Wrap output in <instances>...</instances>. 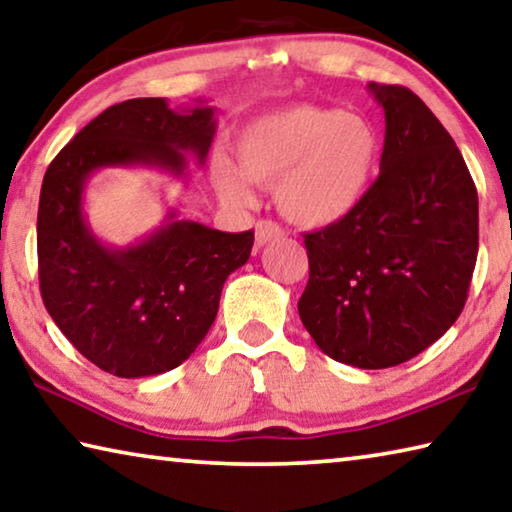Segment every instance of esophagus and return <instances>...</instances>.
Wrapping results in <instances>:
<instances>
[{
    "mask_svg": "<svg viewBox=\"0 0 512 512\" xmlns=\"http://www.w3.org/2000/svg\"><path fill=\"white\" fill-rule=\"evenodd\" d=\"M279 238H283V229L279 224H274L270 220L256 224V247L258 249L270 245V242L279 240Z\"/></svg>",
    "mask_w": 512,
    "mask_h": 512,
    "instance_id": "obj_1",
    "label": "esophagus"
}]
</instances>
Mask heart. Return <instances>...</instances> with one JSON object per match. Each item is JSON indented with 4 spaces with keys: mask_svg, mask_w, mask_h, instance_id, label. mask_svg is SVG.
<instances>
[{
    "mask_svg": "<svg viewBox=\"0 0 512 512\" xmlns=\"http://www.w3.org/2000/svg\"><path fill=\"white\" fill-rule=\"evenodd\" d=\"M381 138L365 117L333 106H292L247 124L236 161L217 156L213 183L231 204L251 201L249 183L274 186V204L299 226L345 220L370 192Z\"/></svg>",
    "mask_w": 512,
    "mask_h": 512,
    "instance_id": "b5f03b06",
    "label": "heart"
}]
</instances>
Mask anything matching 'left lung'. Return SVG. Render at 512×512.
<instances>
[{
    "label": "left lung",
    "instance_id": "left-lung-1",
    "mask_svg": "<svg viewBox=\"0 0 512 512\" xmlns=\"http://www.w3.org/2000/svg\"><path fill=\"white\" fill-rule=\"evenodd\" d=\"M385 113L381 174L354 213L308 233L299 317L326 356L406 363L463 311L479 254V195L454 138L415 92L370 83Z\"/></svg>",
    "mask_w": 512,
    "mask_h": 512
}]
</instances>
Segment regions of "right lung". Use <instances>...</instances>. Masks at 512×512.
Segmentation results:
<instances>
[{
    "instance_id": "right-lung-1",
    "label": "right lung",
    "mask_w": 512,
    "mask_h": 512,
    "mask_svg": "<svg viewBox=\"0 0 512 512\" xmlns=\"http://www.w3.org/2000/svg\"><path fill=\"white\" fill-rule=\"evenodd\" d=\"M217 131L204 99L174 111L163 97L127 99L86 124L47 167L38 206V274L47 313L104 372L140 379L170 372L206 338L226 276L249 261L254 231L224 233L170 208L127 247L99 240L83 211L92 174L149 167L188 177Z\"/></svg>"
}]
</instances>
